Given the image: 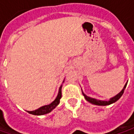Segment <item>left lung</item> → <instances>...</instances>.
I'll return each instance as SVG.
<instances>
[{
	"mask_svg": "<svg viewBox=\"0 0 134 134\" xmlns=\"http://www.w3.org/2000/svg\"><path fill=\"white\" fill-rule=\"evenodd\" d=\"M127 83L124 86V89L121 90V92L118 94V95H116V96H114L113 98H110L109 100H97V99H95V98H90V97H88V96H86V95L82 92V93H83V95H84V98H86V100H88L89 102L90 103H92V104H95V105H100V106H107V105H110L111 104H113V103H114V102H116L117 100H119L120 98L121 97V95H123V93H124V90L126 88V86Z\"/></svg>",
	"mask_w": 134,
	"mask_h": 134,
	"instance_id": "left-lung-1",
	"label": "left lung"
}]
</instances>
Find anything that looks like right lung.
Masks as SVG:
<instances>
[{
	"mask_svg": "<svg viewBox=\"0 0 134 134\" xmlns=\"http://www.w3.org/2000/svg\"><path fill=\"white\" fill-rule=\"evenodd\" d=\"M61 97H62V85L60 86V87H59V92H58V95L57 96L56 99L51 104H50L48 105L41 107L40 108L36 110L27 111V112H28L29 113H30V114L36 115V116H41V115H44V114L49 113L51 111L53 110L54 108L59 104V100H60Z\"/></svg>",
	"mask_w": 134,
	"mask_h": 134,
	"instance_id": "1",
	"label": "right lung"
}]
</instances>
